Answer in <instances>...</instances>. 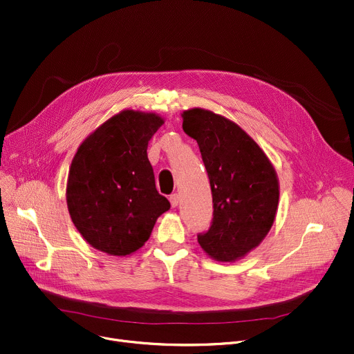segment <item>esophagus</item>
<instances>
[{"instance_id":"1","label":"esophagus","mask_w":354,"mask_h":354,"mask_svg":"<svg viewBox=\"0 0 354 354\" xmlns=\"http://www.w3.org/2000/svg\"><path fill=\"white\" fill-rule=\"evenodd\" d=\"M170 203H171V205L173 207H177L178 205V203H180V194H177V193H174V194H171L170 196Z\"/></svg>"}]
</instances>
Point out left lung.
<instances>
[{
	"label": "left lung",
	"instance_id": "obj_1",
	"mask_svg": "<svg viewBox=\"0 0 354 354\" xmlns=\"http://www.w3.org/2000/svg\"><path fill=\"white\" fill-rule=\"evenodd\" d=\"M183 130L198 143L212 193V221L198 243L214 259L232 262L258 247L274 224L275 169L245 131L220 115L185 111Z\"/></svg>",
	"mask_w": 354,
	"mask_h": 354
}]
</instances>
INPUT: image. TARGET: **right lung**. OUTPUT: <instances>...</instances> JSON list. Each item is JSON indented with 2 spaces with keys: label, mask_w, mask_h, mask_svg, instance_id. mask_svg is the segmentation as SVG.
Returning a JSON list of instances; mask_svg holds the SVG:
<instances>
[{
  "label": "right lung",
  "mask_w": 354,
  "mask_h": 354,
  "mask_svg": "<svg viewBox=\"0 0 354 354\" xmlns=\"http://www.w3.org/2000/svg\"><path fill=\"white\" fill-rule=\"evenodd\" d=\"M165 123L154 113L123 111L77 149L68 177L71 218L91 245L116 257L145 245L158 216L170 209L158 194L147 145Z\"/></svg>",
  "instance_id": "1"
}]
</instances>
